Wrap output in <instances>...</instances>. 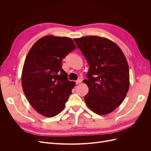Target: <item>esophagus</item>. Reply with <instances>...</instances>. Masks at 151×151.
Here are the masks:
<instances>
[{
	"mask_svg": "<svg viewBox=\"0 0 151 151\" xmlns=\"http://www.w3.org/2000/svg\"><path fill=\"white\" fill-rule=\"evenodd\" d=\"M81 82H82V80H81V79H78V80H77V81H76V84H78L81 83Z\"/></svg>",
	"mask_w": 151,
	"mask_h": 151,
	"instance_id": "34e87169",
	"label": "esophagus"
}]
</instances>
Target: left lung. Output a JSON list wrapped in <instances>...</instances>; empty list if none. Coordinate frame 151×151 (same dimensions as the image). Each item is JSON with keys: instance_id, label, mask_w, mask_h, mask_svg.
Here are the masks:
<instances>
[{"instance_id": "1", "label": "left lung", "mask_w": 151, "mask_h": 151, "mask_svg": "<svg viewBox=\"0 0 151 151\" xmlns=\"http://www.w3.org/2000/svg\"><path fill=\"white\" fill-rule=\"evenodd\" d=\"M88 62V107L100 115L110 113L123 102L129 89V68L120 48L106 38L89 36L74 38Z\"/></svg>"}]
</instances>
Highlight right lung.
I'll list each match as a JSON object with an SVG mask.
<instances>
[{"instance_id":"right-lung-1","label":"right lung","mask_w":151,"mask_h":151,"mask_svg":"<svg viewBox=\"0 0 151 151\" xmlns=\"http://www.w3.org/2000/svg\"><path fill=\"white\" fill-rule=\"evenodd\" d=\"M76 48L70 38L51 35L39 39L31 47L22 68L21 84L27 99L40 115H57L75 86L62 68V61Z\"/></svg>"}]
</instances>
